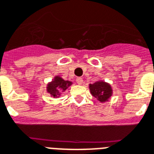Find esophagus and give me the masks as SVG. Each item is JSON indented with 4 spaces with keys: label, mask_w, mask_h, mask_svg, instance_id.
Returning a JSON list of instances; mask_svg holds the SVG:
<instances>
[{
    "label": "esophagus",
    "mask_w": 154,
    "mask_h": 154,
    "mask_svg": "<svg viewBox=\"0 0 154 154\" xmlns=\"http://www.w3.org/2000/svg\"><path fill=\"white\" fill-rule=\"evenodd\" d=\"M77 83L78 84V85H82L83 84V78L82 77H77Z\"/></svg>",
    "instance_id": "obj_1"
}]
</instances>
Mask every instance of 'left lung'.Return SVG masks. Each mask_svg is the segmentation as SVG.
Instances as JSON below:
<instances>
[{
    "instance_id": "8db88e82",
    "label": "left lung",
    "mask_w": 154,
    "mask_h": 154,
    "mask_svg": "<svg viewBox=\"0 0 154 154\" xmlns=\"http://www.w3.org/2000/svg\"><path fill=\"white\" fill-rule=\"evenodd\" d=\"M88 88L91 94L101 103L107 102L113 94V89L111 85L102 80L95 81L93 84H89Z\"/></svg>"
}]
</instances>
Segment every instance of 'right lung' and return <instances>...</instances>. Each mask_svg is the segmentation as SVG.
Masks as SVG:
<instances>
[{
  "label": "right lung",
  "instance_id": "add662e5",
  "mask_svg": "<svg viewBox=\"0 0 154 154\" xmlns=\"http://www.w3.org/2000/svg\"><path fill=\"white\" fill-rule=\"evenodd\" d=\"M72 85V81H65L60 76L56 75L54 79L47 85V92L51 95V97L58 98L61 97L62 92H64Z\"/></svg>",
  "mask_w": 154,
  "mask_h": 154
}]
</instances>
